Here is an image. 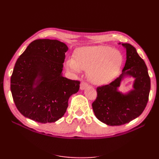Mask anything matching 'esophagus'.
Masks as SVG:
<instances>
[{
	"mask_svg": "<svg viewBox=\"0 0 159 159\" xmlns=\"http://www.w3.org/2000/svg\"><path fill=\"white\" fill-rule=\"evenodd\" d=\"M87 87H88L87 83H85V82H81V83H80V90H85Z\"/></svg>",
	"mask_w": 159,
	"mask_h": 159,
	"instance_id": "34e87169",
	"label": "esophagus"
}]
</instances>
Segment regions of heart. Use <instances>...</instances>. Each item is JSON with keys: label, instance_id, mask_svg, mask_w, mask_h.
<instances>
[{"label": "heart", "instance_id": "obj_1", "mask_svg": "<svg viewBox=\"0 0 159 159\" xmlns=\"http://www.w3.org/2000/svg\"><path fill=\"white\" fill-rule=\"evenodd\" d=\"M123 62L122 55L118 50L107 45L84 46L74 52L73 58L65 61L67 71L80 74L87 71L88 80L97 85H103L114 79Z\"/></svg>", "mask_w": 159, "mask_h": 159}]
</instances>
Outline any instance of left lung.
<instances>
[{
	"instance_id": "obj_1",
	"label": "left lung",
	"mask_w": 159,
	"mask_h": 159,
	"mask_svg": "<svg viewBox=\"0 0 159 159\" xmlns=\"http://www.w3.org/2000/svg\"><path fill=\"white\" fill-rule=\"evenodd\" d=\"M126 50L122 74L110 84L97 88L98 97L92 104L95 116L108 125H121L135 119L147 106L151 88L150 78L144 61L129 43H118ZM126 77L134 79L133 89L127 93L118 90Z\"/></svg>"
}]
</instances>
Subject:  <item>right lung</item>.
I'll use <instances>...</instances> for the list:
<instances>
[{
    "label": "right lung",
    "mask_w": 159,
    "mask_h": 159,
    "mask_svg": "<svg viewBox=\"0 0 159 159\" xmlns=\"http://www.w3.org/2000/svg\"><path fill=\"white\" fill-rule=\"evenodd\" d=\"M67 45L57 40L38 39L16 61L10 79L13 100L21 114L34 121H57L68 107L80 82L62 76Z\"/></svg>",
    "instance_id": "add662e5"
}]
</instances>
